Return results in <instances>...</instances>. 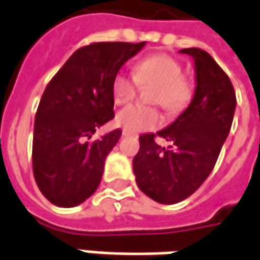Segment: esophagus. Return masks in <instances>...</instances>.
Listing matches in <instances>:
<instances>
[{"label": "esophagus", "instance_id": "obj_1", "mask_svg": "<svg viewBox=\"0 0 260 260\" xmlns=\"http://www.w3.org/2000/svg\"><path fill=\"white\" fill-rule=\"evenodd\" d=\"M123 136H124V137H128V136H133V133L128 132V130H123Z\"/></svg>", "mask_w": 260, "mask_h": 260}]
</instances>
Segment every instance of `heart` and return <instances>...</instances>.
I'll return each instance as SVG.
<instances>
[{
	"instance_id": "obj_1",
	"label": "heart",
	"mask_w": 260,
	"mask_h": 260,
	"mask_svg": "<svg viewBox=\"0 0 260 260\" xmlns=\"http://www.w3.org/2000/svg\"><path fill=\"white\" fill-rule=\"evenodd\" d=\"M148 100L160 105L168 114L184 112L194 96L192 80L182 75V65L168 55L157 53L139 60L134 73L119 71L112 80V94L116 105H126L136 98L139 86H151ZM117 124L128 132H146L160 126L161 114L155 106L132 105L120 110Z\"/></svg>"
}]
</instances>
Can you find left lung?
<instances>
[{"label":"left lung","instance_id":"1","mask_svg":"<svg viewBox=\"0 0 260 260\" xmlns=\"http://www.w3.org/2000/svg\"><path fill=\"white\" fill-rule=\"evenodd\" d=\"M180 52L195 60L194 99L174 123L157 133L170 141V147L158 146L155 134H143L133 158L137 185L160 204L185 200L208 178L228 137L236 106L231 79L208 52L200 48Z\"/></svg>","mask_w":260,"mask_h":260}]
</instances>
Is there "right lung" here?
<instances>
[{"label":"right lung","instance_id":"add662e5","mask_svg":"<svg viewBox=\"0 0 260 260\" xmlns=\"http://www.w3.org/2000/svg\"><path fill=\"white\" fill-rule=\"evenodd\" d=\"M146 42H93L79 48L51 79L34 124L32 168L44 197L72 208L98 189L107 154L117 144L116 128L93 140L114 117L112 80Z\"/></svg>","mask_w":260,"mask_h":260}]
</instances>
